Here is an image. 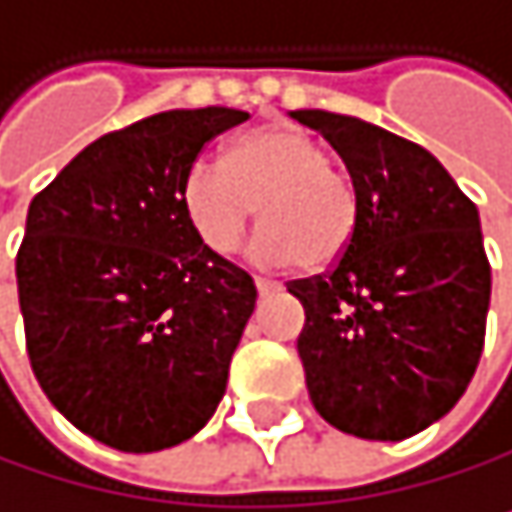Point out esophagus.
<instances>
[{
    "label": "esophagus",
    "instance_id": "obj_1",
    "mask_svg": "<svg viewBox=\"0 0 512 512\" xmlns=\"http://www.w3.org/2000/svg\"><path fill=\"white\" fill-rule=\"evenodd\" d=\"M256 290H259L262 296L280 293V280H271V277H256Z\"/></svg>",
    "mask_w": 512,
    "mask_h": 512
}]
</instances>
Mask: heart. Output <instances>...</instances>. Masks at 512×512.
<instances>
[{
	"label": "heart",
	"mask_w": 512,
	"mask_h": 512,
	"mask_svg": "<svg viewBox=\"0 0 512 512\" xmlns=\"http://www.w3.org/2000/svg\"><path fill=\"white\" fill-rule=\"evenodd\" d=\"M329 149L299 127H262L228 149V161L201 155L183 176V210L213 253H232L259 213V262H299L308 271L336 265L357 235L351 176L329 164Z\"/></svg>",
	"instance_id": "1"
}]
</instances>
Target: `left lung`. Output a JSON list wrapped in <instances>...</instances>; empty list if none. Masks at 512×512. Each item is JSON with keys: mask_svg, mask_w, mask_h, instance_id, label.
Segmentation results:
<instances>
[{"mask_svg": "<svg viewBox=\"0 0 512 512\" xmlns=\"http://www.w3.org/2000/svg\"><path fill=\"white\" fill-rule=\"evenodd\" d=\"M351 173V250L290 280L305 308L299 357L314 409L363 440H406L440 421L476 372L492 265L476 204L412 140L369 121L299 109Z\"/></svg>", "mask_w": 512, "mask_h": 512, "instance_id": "8db88e82", "label": "left lung"}]
</instances>
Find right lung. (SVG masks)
Listing matches in <instances>:
<instances>
[{
  "instance_id": "1",
  "label": "right lung",
  "mask_w": 512,
  "mask_h": 512,
  "mask_svg": "<svg viewBox=\"0 0 512 512\" xmlns=\"http://www.w3.org/2000/svg\"><path fill=\"white\" fill-rule=\"evenodd\" d=\"M250 112L170 109L103 134L30 201L17 296L45 397L118 452L210 421L256 305L253 277L201 244L183 176Z\"/></svg>"
}]
</instances>
